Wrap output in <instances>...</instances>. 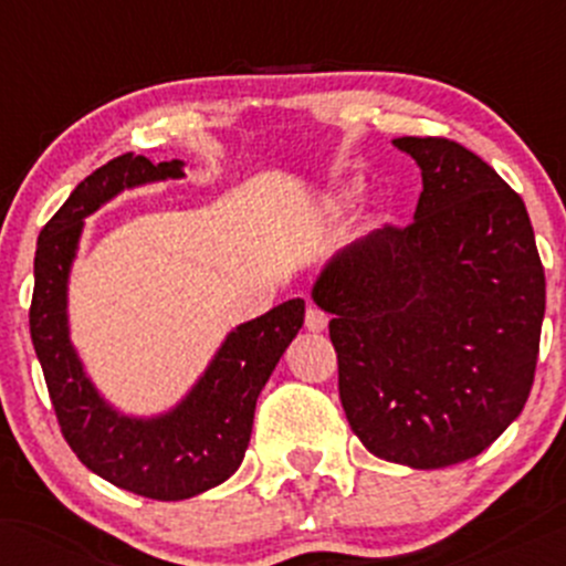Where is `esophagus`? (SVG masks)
Returning a JSON list of instances; mask_svg holds the SVG:
<instances>
[{
    "label": "esophagus",
    "mask_w": 566,
    "mask_h": 566,
    "mask_svg": "<svg viewBox=\"0 0 566 566\" xmlns=\"http://www.w3.org/2000/svg\"><path fill=\"white\" fill-rule=\"evenodd\" d=\"M328 314L323 312V308H317V306H308L306 308V328L308 331H325L328 328Z\"/></svg>",
    "instance_id": "obj_1"
}]
</instances>
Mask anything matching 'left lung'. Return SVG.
<instances>
[{
	"mask_svg": "<svg viewBox=\"0 0 566 566\" xmlns=\"http://www.w3.org/2000/svg\"><path fill=\"white\" fill-rule=\"evenodd\" d=\"M423 174L415 219L331 260L338 396L374 455L442 469L480 455L532 392L545 271L526 206L450 138H396Z\"/></svg>",
	"mask_w": 566,
	"mask_h": 566,
	"instance_id": "1",
	"label": "left lung"
}]
</instances>
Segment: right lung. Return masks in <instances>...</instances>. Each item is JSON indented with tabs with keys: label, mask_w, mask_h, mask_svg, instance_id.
<instances>
[{
	"label": "right lung",
	"mask_w": 566,
	"mask_h": 566,
	"mask_svg": "<svg viewBox=\"0 0 566 566\" xmlns=\"http://www.w3.org/2000/svg\"><path fill=\"white\" fill-rule=\"evenodd\" d=\"M181 176V163L146 157L111 159L86 176L38 238L29 331L43 366L48 396L70 450L94 474L138 496L178 502L224 483L241 467L254 423V403L279 358L301 331V298L241 325L228 336L198 388L157 420H129L97 396L67 338V271L83 217L135 184Z\"/></svg>",
	"instance_id": "add662e5"
}]
</instances>
